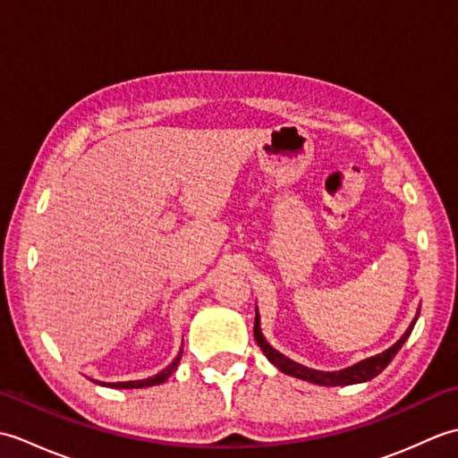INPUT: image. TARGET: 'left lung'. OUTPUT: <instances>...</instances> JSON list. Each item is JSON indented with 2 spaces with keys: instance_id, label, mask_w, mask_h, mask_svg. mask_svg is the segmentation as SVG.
Returning a JSON list of instances; mask_svg holds the SVG:
<instances>
[{
  "instance_id": "obj_1",
  "label": "left lung",
  "mask_w": 458,
  "mask_h": 458,
  "mask_svg": "<svg viewBox=\"0 0 458 458\" xmlns=\"http://www.w3.org/2000/svg\"><path fill=\"white\" fill-rule=\"evenodd\" d=\"M417 317L420 313L415 315V318L411 320V325L407 327V330L403 333V336L397 340L394 346H390L386 350V352L372 356V358H366L362 362H358L350 368L344 369H336V372H320V369H313V368H307L303 364H297L293 360L284 356L274 346H269L267 340L261 335V328H259V315L256 310V320H254V338L256 343L259 344V348L264 350V354L267 356V360L274 366H277L281 372L287 374V376H293L299 379H307L310 384H318V386H350V384H362L368 382V379L376 377L379 372H384L386 366L392 362L394 356L400 352V348L403 346V343L407 338H410L411 330L417 323Z\"/></svg>"
}]
</instances>
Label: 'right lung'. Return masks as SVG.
Masks as SVG:
<instances>
[{
    "instance_id": "obj_1",
    "label": "right lung",
    "mask_w": 458,
    "mask_h": 458,
    "mask_svg": "<svg viewBox=\"0 0 458 458\" xmlns=\"http://www.w3.org/2000/svg\"><path fill=\"white\" fill-rule=\"evenodd\" d=\"M181 356H182V348L179 350V354H177V358L173 360V362L165 368V369H161L159 374H155V376H151V377H148V379H133V382H115V384H106V382H98V379H92V382H96V384H100V386H108V387H120V390H133V387H149V386H159V384H163L165 379H167L174 369H177V366H179V362H181Z\"/></svg>"
}]
</instances>
